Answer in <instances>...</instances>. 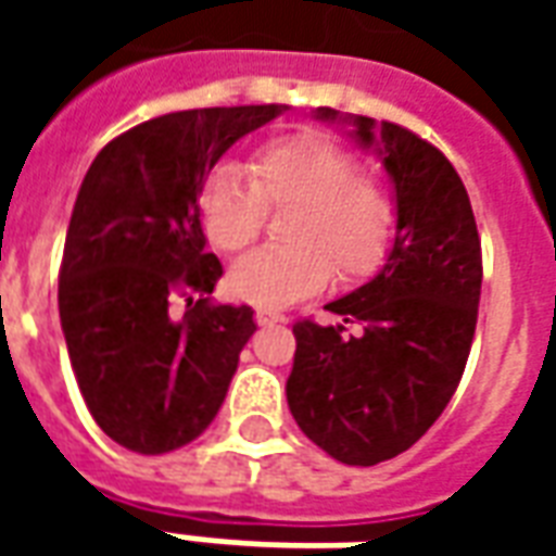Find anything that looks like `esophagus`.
Here are the masks:
<instances>
[{"label": "esophagus", "mask_w": 556, "mask_h": 556, "mask_svg": "<svg viewBox=\"0 0 556 556\" xmlns=\"http://www.w3.org/2000/svg\"><path fill=\"white\" fill-rule=\"evenodd\" d=\"M255 321H258V325H279V321H286V313L262 306V309H255Z\"/></svg>", "instance_id": "1"}]
</instances>
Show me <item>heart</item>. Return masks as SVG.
I'll return each instance as SVG.
<instances>
[{
  "label": "heart",
  "instance_id": "1",
  "mask_svg": "<svg viewBox=\"0 0 556 556\" xmlns=\"http://www.w3.org/2000/svg\"><path fill=\"white\" fill-rule=\"evenodd\" d=\"M250 177L238 166H217L199 195L202 229L223 253H241L262 235L267 207H289V243L258 250L229 270L238 301L286 306L321 289L333 267L342 279H357L384 262L393 202L351 151L313 134L277 137L255 148Z\"/></svg>",
  "mask_w": 556,
  "mask_h": 556
}]
</instances>
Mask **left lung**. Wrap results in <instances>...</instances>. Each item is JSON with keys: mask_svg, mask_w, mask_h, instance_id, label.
Instances as JSON below:
<instances>
[{"mask_svg": "<svg viewBox=\"0 0 556 556\" xmlns=\"http://www.w3.org/2000/svg\"><path fill=\"white\" fill-rule=\"evenodd\" d=\"M318 118L337 122L339 113L321 106ZM351 122L363 148L378 146L396 184V241L378 277L327 303L337 325H294L286 396L315 446L342 465L372 467L414 446L462 381L482 247L465 184L438 148L393 122Z\"/></svg>", "mask_w": 556, "mask_h": 556, "instance_id": "obj_1", "label": "left lung"}]
</instances>
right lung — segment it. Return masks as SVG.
Returning a JSON list of instances; mask_svg holds the SVG:
<instances>
[{
  "label": "right lung",
  "mask_w": 556,
  "mask_h": 556,
  "mask_svg": "<svg viewBox=\"0 0 556 556\" xmlns=\"http://www.w3.org/2000/svg\"><path fill=\"white\" fill-rule=\"evenodd\" d=\"M282 103L184 110L106 142L83 178L59 267V318L91 417L130 453L163 455L217 417L255 321L214 303L207 172ZM181 296L188 306L175 314Z\"/></svg>",
  "instance_id": "right-lung-1"
}]
</instances>
